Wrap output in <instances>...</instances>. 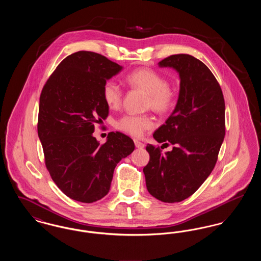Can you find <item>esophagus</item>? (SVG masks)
Masks as SVG:
<instances>
[{
  "label": "esophagus",
  "mask_w": 261,
  "mask_h": 261,
  "mask_svg": "<svg viewBox=\"0 0 261 261\" xmlns=\"http://www.w3.org/2000/svg\"><path fill=\"white\" fill-rule=\"evenodd\" d=\"M134 143H135V146L138 149H143L145 147V145L143 143H141L140 141H138V140H134Z\"/></svg>",
  "instance_id": "1"
}]
</instances>
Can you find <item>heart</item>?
<instances>
[{
	"label": "heart",
	"instance_id": "obj_1",
	"mask_svg": "<svg viewBox=\"0 0 261 261\" xmlns=\"http://www.w3.org/2000/svg\"><path fill=\"white\" fill-rule=\"evenodd\" d=\"M125 81L130 87L147 93V108L159 113H164L172 107L175 96L173 89L167 84L166 79L160 72L149 67H142L126 75ZM101 94L105 102L111 109L120 107L123 99V91L116 82L113 80L106 81ZM153 125V119L149 114L134 113L124 114L115 122V127L118 130L135 137L142 136L146 130L152 128Z\"/></svg>",
	"mask_w": 261,
	"mask_h": 261
}]
</instances>
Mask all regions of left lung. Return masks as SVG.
Here are the masks:
<instances>
[{"instance_id": "8db88e82", "label": "left lung", "mask_w": 261, "mask_h": 261, "mask_svg": "<svg viewBox=\"0 0 261 261\" xmlns=\"http://www.w3.org/2000/svg\"><path fill=\"white\" fill-rule=\"evenodd\" d=\"M159 64L180 76L175 110L153 133L174 149L162 153V147L147 145L149 162L143 171L149 194L172 203L192 196L213 170L225 136V101L210 68L193 56L172 55Z\"/></svg>"}]
</instances>
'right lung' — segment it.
Listing matches in <instances>:
<instances>
[{
	"label": "right lung",
	"mask_w": 261,
	"mask_h": 261,
	"mask_svg": "<svg viewBox=\"0 0 261 261\" xmlns=\"http://www.w3.org/2000/svg\"><path fill=\"white\" fill-rule=\"evenodd\" d=\"M121 69L99 54L79 50L57 66L42 89L37 129L45 164L59 189L77 201L102 199L115 166L135 149L120 132H110L102 145L93 136L95 125L109 115L102 86Z\"/></svg>",
	"instance_id": "obj_1"
}]
</instances>
